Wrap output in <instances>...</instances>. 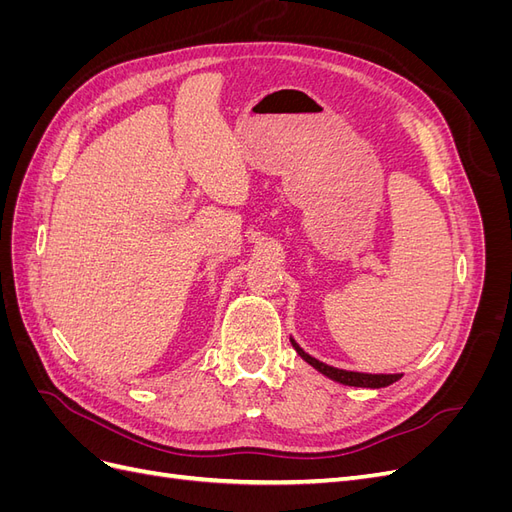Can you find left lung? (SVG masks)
Here are the masks:
<instances>
[{
	"label": "left lung",
	"instance_id": "left-lung-1",
	"mask_svg": "<svg viewBox=\"0 0 512 512\" xmlns=\"http://www.w3.org/2000/svg\"><path fill=\"white\" fill-rule=\"evenodd\" d=\"M292 342V348L299 352V356L303 361H307L312 367H316L320 374L329 376L331 380L339 382V384H348V386H363V389H382V386H389L393 382H397L401 376L399 374H361V371H346V369H337V367H331L327 363H322L318 359H314V356H309L294 339H290Z\"/></svg>",
	"mask_w": 512,
	"mask_h": 512
}]
</instances>
